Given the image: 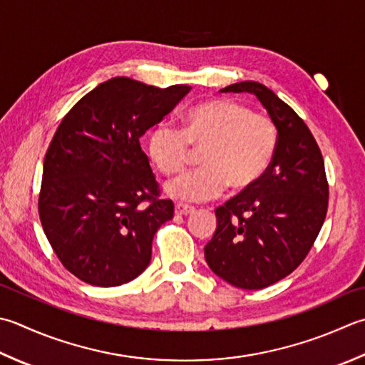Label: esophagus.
Here are the masks:
<instances>
[{"instance_id":"34e87169","label":"esophagus","mask_w":365,"mask_h":365,"mask_svg":"<svg viewBox=\"0 0 365 365\" xmlns=\"http://www.w3.org/2000/svg\"><path fill=\"white\" fill-rule=\"evenodd\" d=\"M195 212V207L187 205V204H182V202H177L175 204V213L177 215H190V213Z\"/></svg>"}]
</instances>
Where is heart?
Returning <instances> with one entry per match:
<instances>
[{"label": "heart", "mask_w": 365, "mask_h": 365, "mask_svg": "<svg viewBox=\"0 0 365 365\" xmlns=\"http://www.w3.org/2000/svg\"><path fill=\"white\" fill-rule=\"evenodd\" d=\"M277 142L270 117L227 99H210L185 112L182 130L156 125L148 135V152L168 177L182 174L195 152H201V169L166 185L170 197L199 202L215 197L226 185L234 191L253 187L272 163Z\"/></svg>", "instance_id": "obj_1"}]
</instances>
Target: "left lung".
<instances>
[{
	"label": "left lung",
	"instance_id": "1",
	"mask_svg": "<svg viewBox=\"0 0 365 365\" xmlns=\"http://www.w3.org/2000/svg\"><path fill=\"white\" fill-rule=\"evenodd\" d=\"M220 91L258 98L278 142L266 174L215 210L217 231L204 255L232 287L262 289L297 269L318 237L329 201L324 161L304 120L266 85L245 81Z\"/></svg>",
	"mask_w": 365,
	"mask_h": 365
}]
</instances>
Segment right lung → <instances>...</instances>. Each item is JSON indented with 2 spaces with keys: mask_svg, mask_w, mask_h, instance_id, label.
<instances>
[{
  "mask_svg": "<svg viewBox=\"0 0 365 365\" xmlns=\"http://www.w3.org/2000/svg\"><path fill=\"white\" fill-rule=\"evenodd\" d=\"M190 90L113 77L61 120L44 158L39 218L55 255L82 282L120 287L150 264L153 235L174 204L160 197L140 138Z\"/></svg>",
  "mask_w": 365,
  "mask_h": 365,
  "instance_id": "right-lung-1",
  "label": "right lung"
}]
</instances>
